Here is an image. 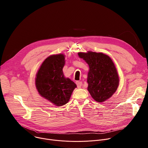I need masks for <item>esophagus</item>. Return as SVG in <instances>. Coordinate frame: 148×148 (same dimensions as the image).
Instances as JSON below:
<instances>
[{
    "label": "esophagus",
    "mask_w": 148,
    "mask_h": 148,
    "mask_svg": "<svg viewBox=\"0 0 148 148\" xmlns=\"http://www.w3.org/2000/svg\"><path fill=\"white\" fill-rule=\"evenodd\" d=\"M76 84H77L78 88H80L81 87V86H82V82L77 81V82H76Z\"/></svg>",
    "instance_id": "obj_1"
}]
</instances>
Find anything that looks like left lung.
<instances>
[{"label": "left lung", "instance_id": "obj_1", "mask_svg": "<svg viewBox=\"0 0 148 148\" xmlns=\"http://www.w3.org/2000/svg\"><path fill=\"white\" fill-rule=\"evenodd\" d=\"M89 66L88 91L98 102H104L115 92L119 86V76L111 58L102 53L88 51L78 53Z\"/></svg>", "mask_w": 148, "mask_h": 148}]
</instances>
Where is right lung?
Wrapping results in <instances>:
<instances>
[{
  "instance_id": "add662e5",
  "label": "right lung",
  "mask_w": 148,
  "mask_h": 148,
  "mask_svg": "<svg viewBox=\"0 0 148 148\" xmlns=\"http://www.w3.org/2000/svg\"><path fill=\"white\" fill-rule=\"evenodd\" d=\"M65 57L62 54L52 55L42 63L36 77V87L40 95L57 106L67 103L76 84L66 78L62 72Z\"/></svg>"
}]
</instances>
